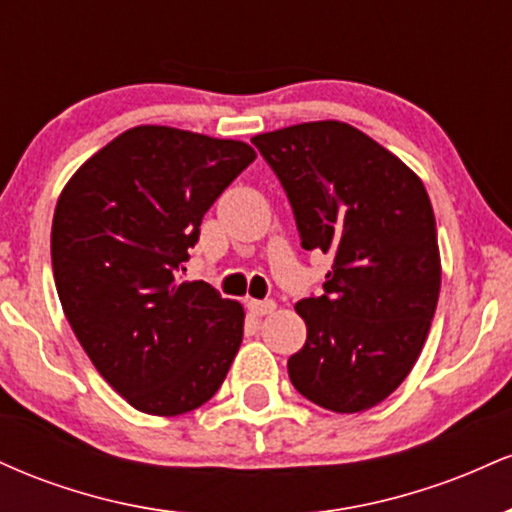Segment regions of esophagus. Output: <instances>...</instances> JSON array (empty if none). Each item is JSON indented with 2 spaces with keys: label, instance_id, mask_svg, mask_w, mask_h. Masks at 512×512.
<instances>
[{
  "label": "esophagus",
  "instance_id": "obj_1",
  "mask_svg": "<svg viewBox=\"0 0 512 512\" xmlns=\"http://www.w3.org/2000/svg\"><path fill=\"white\" fill-rule=\"evenodd\" d=\"M248 310L252 315L262 317V315H269L276 310V303L274 301H248Z\"/></svg>",
  "mask_w": 512,
  "mask_h": 512
}]
</instances>
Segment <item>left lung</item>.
<instances>
[{
  "label": "left lung",
  "mask_w": 512,
  "mask_h": 512,
  "mask_svg": "<svg viewBox=\"0 0 512 512\" xmlns=\"http://www.w3.org/2000/svg\"><path fill=\"white\" fill-rule=\"evenodd\" d=\"M303 250L332 255L322 296L296 303L308 337L289 358L305 399L337 414L383 402L414 368L440 293L436 216L424 182L337 120L257 134Z\"/></svg>",
  "instance_id": "left-lung-1"
}]
</instances>
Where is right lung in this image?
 Segmentation results:
<instances>
[{
  "label": "right lung",
  "instance_id": "add662e5",
  "mask_svg": "<svg viewBox=\"0 0 512 512\" xmlns=\"http://www.w3.org/2000/svg\"><path fill=\"white\" fill-rule=\"evenodd\" d=\"M255 156L245 142L142 125L88 158L57 199L64 315L98 373L144 414L202 407L238 354L243 305L180 272L204 214Z\"/></svg>",
  "mask_w": 512,
  "mask_h": 512
}]
</instances>
